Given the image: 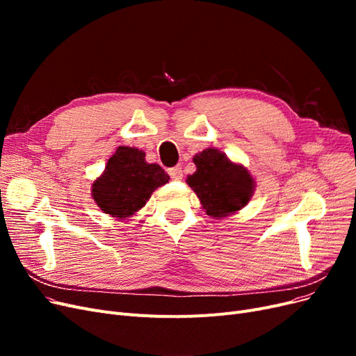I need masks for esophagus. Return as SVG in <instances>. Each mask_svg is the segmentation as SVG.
Masks as SVG:
<instances>
[{"label": "esophagus", "instance_id": "esophagus-1", "mask_svg": "<svg viewBox=\"0 0 356 356\" xmlns=\"http://www.w3.org/2000/svg\"><path fill=\"white\" fill-rule=\"evenodd\" d=\"M168 172H169V177L172 179H182V168L181 166L170 168Z\"/></svg>", "mask_w": 356, "mask_h": 356}]
</instances>
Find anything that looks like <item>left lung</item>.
<instances>
[{
	"label": "left lung",
	"instance_id": "obj_1",
	"mask_svg": "<svg viewBox=\"0 0 356 356\" xmlns=\"http://www.w3.org/2000/svg\"><path fill=\"white\" fill-rule=\"evenodd\" d=\"M196 172L187 184L196 193L202 208L212 218H222L242 209L251 200L255 181L246 168L217 148H207L193 157Z\"/></svg>",
	"mask_w": 356,
	"mask_h": 356
}]
</instances>
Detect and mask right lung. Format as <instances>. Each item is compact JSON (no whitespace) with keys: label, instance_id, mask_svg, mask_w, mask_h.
Masks as SVG:
<instances>
[{"label":"right lung","instance_id":"right-lung-1","mask_svg":"<svg viewBox=\"0 0 356 356\" xmlns=\"http://www.w3.org/2000/svg\"><path fill=\"white\" fill-rule=\"evenodd\" d=\"M168 181L169 175L157 163H147L143 149L122 145L93 181L92 197L105 213L126 220L144 208L153 191Z\"/></svg>","mask_w":356,"mask_h":356}]
</instances>
